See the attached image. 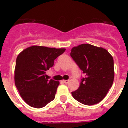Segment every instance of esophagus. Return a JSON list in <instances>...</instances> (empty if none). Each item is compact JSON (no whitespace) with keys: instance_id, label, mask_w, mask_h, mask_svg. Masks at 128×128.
<instances>
[{"instance_id":"obj_1","label":"esophagus","mask_w":128,"mask_h":128,"mask_svg":"<svg viewBox=\"0 0 128 128\" xmlns=\"http://www.w3.org/2000/svg\"><path fill=\"white\" fill-rule=\"evenodd\" d=\"M62 82H63L64 84H68V82H69V80H63Z\"/></svg>"}]
</instances>
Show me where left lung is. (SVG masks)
<instances>
[{"instance_id": "8db88e82", "label": "left lung", "mask_w": 128, "mask_h": 128, "mask_svg": "<svg viewBox=\"0 0 128 128\" xmlns=\"http://www.w3.org/2000/svg\"><path fill=\"white\" fill-rule=\"evenodd\" d=\"M70 54L85 74L79 88L71 92L73 98L84 105L98 104L112 85L114 77L112 56L104 48L89 44L74 46Z\"/></svg>"}]
</instances>
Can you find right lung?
<instances>
[{
	"instance_id": "add662e5",
	"label": "right lung",
	"mask_w": 128,
	"mask_h": 128,
	"mask_svg": "<svg viewBox=\"0 0 128 128\" xmlns=\"http://www.w3.org/2000/svg\"><path fill=\"white\" fill-rule=\"evenodd\" d=\"M65 48L32 46L16 58L14 80L21 97L32 107L41 108L53 101L60 82L46 80V71Z\"/></svg>"
}]
</instances>
